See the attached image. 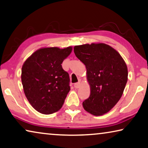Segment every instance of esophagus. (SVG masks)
Masks as SVG:
<instances>
[{"label": "esophagus", "mask_w": 148, "mask_h": 148, "mask_svg": "<svg viewBox=\"0 0 148 148\" xmlns=\"http://www.w3.org/2000/svg\"><path fill=\"white\" fill-rule=\"evenodd\" d=\"M80 85H81L80 82H77V83H76V84H74V86L75 88H80Z\"/></svg>", "instance_id": "obj_1"}]
</instances>
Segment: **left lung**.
Wrapping results in <instances>:
<instances>
[{
	"label": "left lung",
	"mask_w": 148,
	"mask_h": 148,
	"mask_svg": "<svg viewBox=\"0 0 148 148\" xmlns=\"http://www.w3.org/2000/svg\"><path fill=\"white\" fill-rule=\"evenodd\" d=\"M76 56L86 68L90 95L82 103L86 111L102 116L122 97L127 81V68L118 51L104 43L75 46Z\"/></svg>",
	"instance_id": "left-lung-1"
}]
</instances>
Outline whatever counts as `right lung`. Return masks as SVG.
<instances>
[{
    "mask_svg": "<svg viewBox=\"0 0 148 148\" xmlns=\"http://www.w3.org/2000/svg\"><path fill=\"white\" fill-rule=\"evenodd\" d=\"M72 50V46L42 48L24 62L21 74L24 92L40 113L51 114L62 106L70 87L69 74L61 64Z\"/></svg>",
    "mask_w": 148,
    "mask_h": 148,
    "instance_id": "obj_1",
    "label": "right lung"
}]
</instances>
